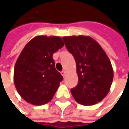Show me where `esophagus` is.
I'll list each match as a JSON object with an SVG mask.
<instances>
[{
  "mask_svg": "<svg viewBox=\"0 0 129 129\" xmlns=\"http://www.w3.org/2000/svg\"><path fill=\"white\" fill-rule=\"evenodd\" d=\"M61 74H62V75L63 76V77H64V76H65V75H66V72H65L64 70H63V71L61 72Z\"/></svg>",
  "mask_w": 129,
  "mask_h": 129,
  "instance_id": "obj_1",
  "label": "esophagus"
}]
</instances>
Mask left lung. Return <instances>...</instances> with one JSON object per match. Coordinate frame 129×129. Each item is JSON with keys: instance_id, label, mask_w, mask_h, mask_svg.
Masks as SVG:
<instances>
[{"instance_id": "obj_1", "label": "left lung", "mask_w": 129, "mask_h": 129, "mask_svg": "<svg viewBox=\"0 0 129 129\" xmlns=\"http://www.w3.org/2000/svg\"><path fill=\"white\" fill-rule=\"evenodd\" d=\"M67 50L75 58L78 83L71 89L75 100L83 106L101 101L110 91L113 70L101 46L88 36L64 37Z\"/></svg>"}]
</instances>
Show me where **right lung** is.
Segmentation results:
<instances>
[{
  "label": "right lung",
  "mask_w": 129,
  "mask_h": 129,
  "mask_svg": "<svg viewBox=\"0 0 129 129\" xmlns=\"http://www.w3.org/2000/svg\"><path fill=\"white\" fill-rule=\"evenodd\" d=\"M63 46L59 37L37 36L23 49L14 67L13 80L27 103L42 106L53 98L63 77L55 69L52 56Z\"/></svg>",
  "instance_id": "obj_1"
}]
</instances>
